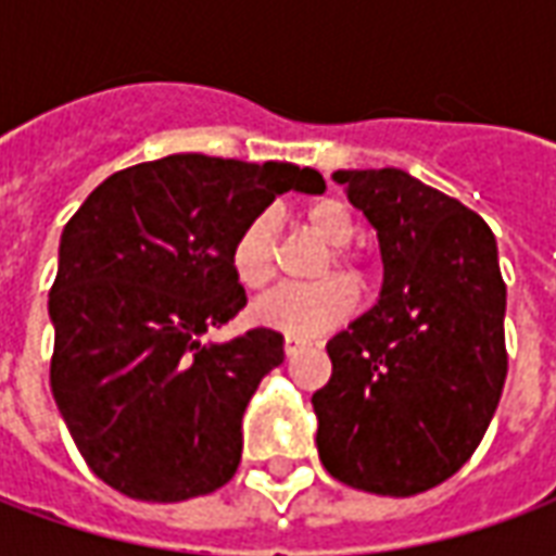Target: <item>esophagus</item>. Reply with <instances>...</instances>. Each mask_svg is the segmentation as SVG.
Instances as JSON below:
<instances>
[{"label": "esophagus", "mask_w": 556, "mask_h": 556, "mask_svg": "<svg viewBox=\"0 0 556 556\" xmlns=\"http://www.w3.org/2000/svg\"><path fill=\"white\" fill-rule=\"evenodd\" d=\"M282 349H286V354H289V357H294V354H298V351L306 349V339L286 337V342H282Z\"/></svg>", "instance_id": "34e87169"}]
</instances>
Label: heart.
<instances>
[{"mask_svg": "<svg viewBox=\"0 0 556 556\" xmlns=\"http://www.w3.org/2000/svg\"><path fill=\"white\" fill-rule=\"evenodd\" d=\"M306 226L327 243L337 247L330 258L333 265L354 270L351 255L342 250L354 235V219L349 207L337 199H318L303 211ZM231 270L243 289H265L274 279V219L270 214H255L243 223L231 243ZM357 303V289L349 277H325L309 286H279L277 291L255 301L253 321L279 330L286 337H315L339 325Z\"/></svg>", "mask_w": 556, "mask_h": 556, "instance_id": "heart-1", "label": "heart"}]
</instances>
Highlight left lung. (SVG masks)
Masks as SVG:
<instances>
[{
	"mask_svg": "<svg viewBox=\"0 0 556 556\" xmlns=\"http://www.w3.org/2000/svg\"><path fill=\"white\" fill-rule=\"evenodd\" d=\"M378 235L384 282L327 342L313 396L318 458L351 489L410 497L450 479L489 429L506 381V286L485 219L402 169H337Z\"/></svg>",
	"mask_w": 556,
	"mask_h": 556,
	"instance_id": "left-lung-1",
	"label": "left lung"
}]
</instances>
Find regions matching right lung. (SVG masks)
<instances>
[{
    "label": "right lung",
    "mask_w": 556,
    "mask_h": 556,
    "mask_svg": "<svg viewBox=\"0 0 556 556\" xmlns=\"http://www.w3.org/2000/svg\"><path fill=\"white\" fill-rule=\"evenodd\" d=\"M321 193L294 163L169 154L110 175L67 219L50 289L59 414L98 477L178 503L226 485L241 419L282 333L202 342L247 306L231 243L279 193Z\"/></svg>",
    "instance_id": "right-lung-1"
}]
</instances>
